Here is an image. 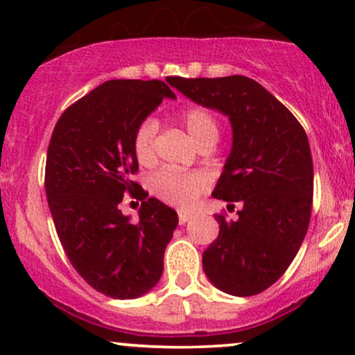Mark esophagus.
Instances as JSON below:
<instances>
[{
  "instance_id": "1",
  "label": "esophagus",
  "mask_w": 355,
  "mask_h": 355,
  "mask_svg": "<svg viewBox=\"0 0 355 355\" xmlns=\"http://www.w3.org/2000/svg\"><path fill=\"white\" fill-rule=\"evenodd\" d=\"M190 218H191V214H189V211H183V210L178 211V222H180L182 225H183V223L189 222Z\"/></svg>"
}]
</instances>
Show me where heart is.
I'll return each mask as SVG.
<instances>
[{"label":"heart","mask_w":355,"mask_h":355,"mask_svg":"<svg viewBox=\"0 0 355 355\" xmlns=\"http://www.w3.org/2000/svg\"><path fill=\"white\" fill-rule=\"evenodd\" d=\"M182 125L195 145L205 141H217L218 123L209 110L202 107L187 108L180 115ZM155 135L157 121L146 118L137 126L133 135V152L141 165H152L155 162ZM210 187V178L202 172H178V170H160L150 178V190L155 197L178 209H189L197 198Z\"/></svg>","instance_id":"b5f03b06"}]
</instances>
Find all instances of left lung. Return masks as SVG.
Here are the masks:
<instances>
[{"label":"left lung","instance_id":"8db88e82","mask_svg":"<svg viewBox=\"0 0 355 355\" xmlns=\"http://www.w3.org/2000/svg\"><path fill=\"white\" fill-rule=\"evenodd\" d=\"M172 85L232 125V150L211 197L242 209L235 220L215 215L220 232L203 252V272L225 294H260L284 275L307 234L313 195L307 135L272 93L247 76H175Z\"/></svg>","mask_w":355,"mask_h":355}]
</instances>
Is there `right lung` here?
Listing matches in <instances>:
<instances>
[{"label": "right lung", "instance_id": "add662e5", "mask_svg": "<svg viewBox=\"0 0 355 355\" xmlns=\"http://www.w3.org/2000/svg\"><path fill=\"white\" fill-rule=\"evenodd\" d=\"M168 85L105 81L64 110L48 145L44 189L61 247L87 284L112 299L152 291L178 225L177 211L132 180L135 130L162 100L175 98ZM126 191L142 200L137 224L117 209Z\"/></svg>", "mask_w": 355, "mask_h": 355}]
</instances>
